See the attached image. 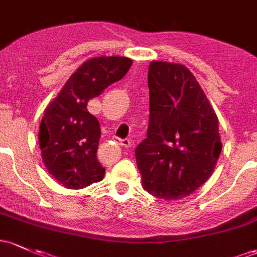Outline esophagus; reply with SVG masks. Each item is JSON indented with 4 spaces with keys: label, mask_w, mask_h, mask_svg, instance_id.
I'll return each mask as SVG.
<instances>
[{
    "label": "esophagus",
    "mask_w": 257,
    "mask_h": 257,
    "mask_svg": "<svg viewBox=\"0 0 257 257\" xmlns=\"http://www.w3.org/2000/svg\"><path fill=\"white\" fill-rule=\"evenodd\" d=\"M120 145H122L123 148H125L126 150H129V149L132 148V143H131V140H128V139H124V140H122V142H120Z\"/></svg>",
    "instance_id": "34e87169"
}]
</instances>
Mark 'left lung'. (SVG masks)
I'll return each instance as SVG.
<instances>
[{
  "label": "left lung",
  "instance_id": "1",
  "mask_svg": "<svg viewBox=\"0 0 257 257\" xmlns=\"http://www.w3.org/2000/svg\"><path fill=\"white\" fill-rule=\"evenodd\" d=\"M148 84V138L135 149L143 188L160 199H183L212 176L222 151L218 118L183 64L151 62Z\"/></svg>",
  "mask_w": 257,
  "mask_h": 257
}]
</instances>
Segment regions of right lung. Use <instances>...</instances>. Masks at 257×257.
Instances as JSON below:
<instances>
[{
  "instance_id": "add662e5",
  "label": "right lung",
  "mask_w": 257,
  "mask_h": 257,
  "mask_svg": "<svg viewBox=\"0 0 257 257\" xmlns=\"http://www.w3.org/2000/svg\"><path fill=\"white\" fill-rule=\"evenodd\" d=\"M133 61L101 56L84 62L45 109L39 129L44 165L51 176L68 189H83L100 182L105 168L97 161L100 123L87 102L126 74Z\"/></svg>"
}]
</instances>
